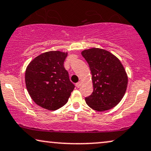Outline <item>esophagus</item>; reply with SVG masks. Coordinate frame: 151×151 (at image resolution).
<instances>
[{
  "label": "esophagus",
  "mask_w": 151,
  "mask_h": 151,
  "mask_svg": "<svg viewBox=\"0 0 151 151\" xmlns=\"http://www.w3.org/2000/svg\"><path fill=\"white\" fill-rule=\"evenodd\" d=\"M81 81H79V82H77V83H76V86H77V88H79V87L81 86Z\"/></svg>",
  "instance_id": "esophagus-1"
}]
</instances>
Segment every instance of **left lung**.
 Returning <instances> with one entry per match:
<instances>
[{"instance_id":"obj_1","label":"left lung","mask_w":151,"mask_h":151,"mask_svg":"<svg viewBox=\"0 0 151 151\" xmlns=\"http://www.w3.org/2000/svg\"><path fill=\"white\" fill-rule=\"evenodd\" d=\"M81 55L89 65L93 85V93L85 98L86 104L97 111L114 108L120 102L127 87V75L121 62L101 48L84 50Z\"/></svg>"}]
</instances>
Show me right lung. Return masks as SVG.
Masks as SVG:
<instances>
[{
	"label": "right lung",
	"mask_w": 151,
	"mask_h": 151,
	"mask_svg": "<svg viewBox=\"0 0 151 151\" xmlns=\"http://www.w3.org/2000/svg\"><path fill=\"white\" fill-rule=\"evenodd\" d=\"M67 56L68 52L48 51L37 56L27 66V89L41 108L55 110L63 107L75 87L64 67Z\"/></svg>",
	"instance_id": "obj_1"
}]
</instances>
